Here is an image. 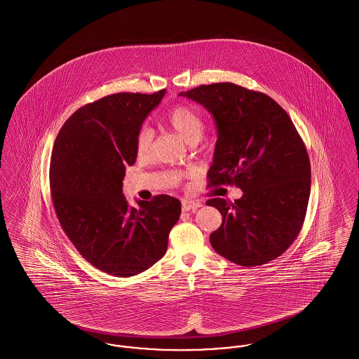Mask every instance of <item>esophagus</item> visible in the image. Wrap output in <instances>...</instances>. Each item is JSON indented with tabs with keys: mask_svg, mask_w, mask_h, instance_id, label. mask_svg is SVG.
I'll use <instances>...</instances> for the list:
<instances>
[{
	"mask_svg": "<svg viewBox=\"0 0 359 359\" xmlns=\"http://www.w3.org/2000/svg\"><path fill=\"white\" fill-rule=\"evenodd\" d=\"M202 207L201 202H192V201H183L182 202V210L183 211H191V210H196Z\"/></svg>",
	"mask_w": 359,
	"mask_h": 359,
	"instance_id": "34e87169",
	"label": "esophagus"
}]
</instances>
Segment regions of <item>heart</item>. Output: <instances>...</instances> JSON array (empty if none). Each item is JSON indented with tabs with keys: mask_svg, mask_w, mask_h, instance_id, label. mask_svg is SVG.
Returning a JSON list of instances; mask_svg holds the SVG:
<instances>
[{
	"mask_svg": "<svg viewBox=\"0 0 359 359\" xmlns=\"http://www.w3.org/2000/svg\"><path fill=\"white\" fill-rule=\"evenodd\" d=\"M172 130L187 144H196L205 132V121L202 116L189 106H176L167 117ZM154 144V132L148 126H142L136 137L137 154L141 157L151 154Z\"/></svg>",
	"mask_w": 359,
	"mask_h": 359,
	"instance_id": "heart-1",
	"label": "heart"
}]
</instances>
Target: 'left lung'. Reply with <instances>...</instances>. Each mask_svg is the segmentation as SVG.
I'll list each match as a JSON object with an SVG mask.
<instances>
[{
	"instance_id": "8db88e82",
	"label": "left lung",
	"mask_w": 359,
	"mask_h": 359,
	"mask_svg": "<svg viewBox=\"0 0 359 359\" xmlns=\"http://www.w3.org/2000/svg\"><path fill=\"white\" fill-rule=\"evenodd\" d=\"M179 95L205 106L215 121L210 186L234 184L243 192L234 203L207 201L223 217L211 246L241 266L281 256L302 230L311 192L307 149L290 116L271 97L229 82Z\"/></svg>"
}]
</instances>
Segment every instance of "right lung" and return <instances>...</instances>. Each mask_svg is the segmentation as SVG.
Wrapping results in <instances>:
<instances>
[{
	"mask_svg": "<svg viewBox=\"0 0 359 359\" xmlns=\"http://www.w3.org/2000/svg\"><path fill=\"white\" fill-rule=\"evenodd\" d=\"M165 90L118 93L78 109L52 149L50 183L57 219L76 250L104 273L136 276L165 255L180 201L157 195L129 205L122 194L136 137Z\"/></svg>",
	"mask_w": 359,
	"mask_h": 359,
	"instance_id": "add662e5",
	"label": "right lung"
}]
</instances>
